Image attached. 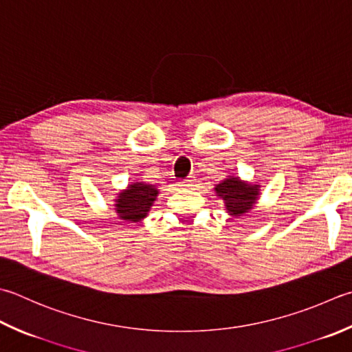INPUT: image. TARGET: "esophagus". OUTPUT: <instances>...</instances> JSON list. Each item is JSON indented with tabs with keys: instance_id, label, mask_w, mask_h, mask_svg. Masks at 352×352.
<instances>
[{
	"instance_id": "1",
	"label": "esophagus",
	"mask_w": 352,
	"mask_h": 352,
	"mask_svg": "<svg viewBox=\"0 0 352 352\" xmlns=\"http://www.w3.org/2000/svg\"><path fill=\"white\" fill-rule=\"evenodd\" d=\"M195 184V177H192V175H189L188 178H184V180H180L178 182V186H180V188H192V186Z\"/></svg>"
}]
</instances>
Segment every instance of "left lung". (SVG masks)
<instances>
[{
  "instance_id": "1",
  "label": "left lung",
  "mask_w": 352,
  "mask_h": 352,
  "mask_svg": "<svg viewBox=\"0 0 352 352\" xmlns=\"http://www.w3.org/2000/svg\"><path fill=\"white\" fill-rule=\"evenodd\" d=\"M217 197L223 198L224 208L230 217L238 218L250 212L258 204L261 197V184L241 180L236 175H229L215 184Z\"/></svg>"
}]
</instances>
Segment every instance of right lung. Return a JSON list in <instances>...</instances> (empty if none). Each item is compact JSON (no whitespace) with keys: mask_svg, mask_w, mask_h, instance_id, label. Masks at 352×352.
Here are the masks:
<instances>
[{"mask_svg":"<svg viewBox=\"0 0 352 352\" xmlns=\"http://www.w3.org/2000/svg\"><path fill=\"white\" fill-rule=\"evenodd\" d=\"M160 194L157 186L144 182H134L120 190L114 198L117 218L125 223H140L148 217L155 199Z\"/></svg>","mask_w":352,"mask_h":352,"instance_id":"right-lung-1","label":"right lung"}]
</instances>
